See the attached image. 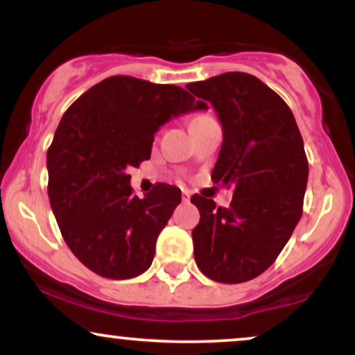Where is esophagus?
I'll return each mask as SVG.
<instances>
[{"mask_svg":"<svg viewBox=\"0 0 355 355\" xmlns=\"http://www.w3.org/2000/svg\"><path fill=\"white\" fill-rule=\"evenodd\" d=\"M182 200L183 202H189L190 200V191L189 190H185V189L182 190Z\"/></svg>","mask_w":355,"mask_h":355,"instance_id":"34e87169","label":"esophagus"}]
</instances>
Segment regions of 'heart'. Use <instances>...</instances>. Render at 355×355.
<instances>
[{
  "label": "heart",
  "instance_id": "obj_1",
  "mask_svg": "<svg viewBox=\"0 0 355 355\" xmlns=\"http://www.w3.org/2000/svg\"><path fill=\"white\" fill-rule=\"evenodd\" d=\"M203 116H207V115H198V116H195L193 120H198V118H203Z\"/></svg>",
  "mask_w": 355,
  "mask_h": 355
}]
</instances>
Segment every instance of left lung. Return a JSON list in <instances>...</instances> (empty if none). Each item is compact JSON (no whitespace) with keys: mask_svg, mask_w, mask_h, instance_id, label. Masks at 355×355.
Here are the masks:
<instances>
[{"mask_svg":"<svg viewBox=\"0 0 355 355\" xmlns=\"http://www.w3.org/2000/svg\"><path fill=\"white\" fill-rule=\"evenodd\" d=\"M187 89L217 112L223 144L211 178L234 190L227 209L202 195L190 198L200 211L191 232L195 262L215 282H247L275 262L302 217V135L287 103L254 75L223 73Z\"/></svg>","mask_w":355,"mask_h":355,"instance_id":"obj_1","label":"left lung"}]
</instances>
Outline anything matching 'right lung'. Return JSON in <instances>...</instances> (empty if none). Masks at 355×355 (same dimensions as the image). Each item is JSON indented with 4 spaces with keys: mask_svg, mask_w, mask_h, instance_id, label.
Listing matches in <instances>:
<instances>
[{
    "mask_svg": "<svg viewBox=\"0 0 355 355\" xmlns=\"http://www.w3.org/2000/svg\"><path fill=\"white\" fill-rule=\"evenodd\" d=\"M195 108L205 105L180 87L118 75L64 112L46 153L48 197L64 242L92 272L123 280L152 266L182 193L157 183L138 198L128 170L148 160L162 125Z\"/></svg>",
    "mask_w": 355,
    "mask_h": 355,
    "instance_id": "1",
    "label": "right lung"
}]
</instances>
